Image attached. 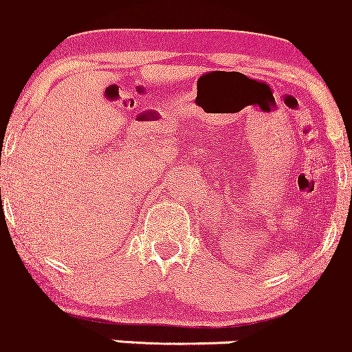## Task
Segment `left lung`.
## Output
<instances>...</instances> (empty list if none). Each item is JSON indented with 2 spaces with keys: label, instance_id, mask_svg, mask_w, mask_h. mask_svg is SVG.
I'll use <instances>...</instances> for the list:
<instances>
[{
  "label": "left lung",
  "instance_id": "left-lung-1",
  "mask_svg": "<svg viewBox=\"0 0 352 352\" xmlns=\"http://www.w3.org/2000/svg\"><path fill=\"white\" fill-rule=\"evenodd\" d=\"M351 195H352V189H351Z\"/></svg>",
  "mask_w": 352,
  "mask_h": 352
}]
</instances>
